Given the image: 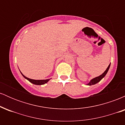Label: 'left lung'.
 I'll list each match as a JSON object with an SVG mask.
<instances>
[{
    "instance_id": "8db88e82",
    "label": "left lung",
    "mask_w": 125,
    "mask_h": 125,
    "mask_svg": "<svg viewBox=\"0 0 125 125\" xmlns=\"http://www.w3.org/2000/svg\"><path fill=\"white\" fill-rule=\"evenodd\" d=\"M110 64L108 66V67H107L106 70V71L104 72V73H103L101 75H100L99 76L96 77H95V78H94V79H92L91 81H90V82L89 83L87 84H88V85H93V84H94L97 83H98L99 82L101 81L102 79L104 78V76H105L107 72H108L109 69V67H110Z\"/></svg>"
}]
</instances>
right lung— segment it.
Segmentation results:
<instances>
[{"label":"right lung","instance_id":"right-lung-1","mask_svg":"<svg viewBox=\"0 0 125 125\" xmlns=\"http://www.w3.org/2000/svg\"><path fill=\"white\" fill-rule=\"evenodd\" d=\"M21 74L23 75V76L25 77V79H26L27 80H28L30 82L32 83L33 84H38V85H41V84H44L45 83H46L48 82L49 81L50 79H46V80H33V79H31L28 78V77H26L25 76H24L23 74L21 73Z\"/></svg>","mask_w":125,"mask_h":125}]
</instances>
